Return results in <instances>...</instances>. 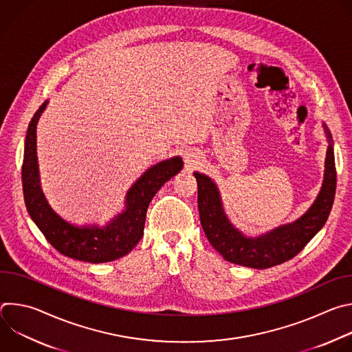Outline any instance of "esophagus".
Masks as SVG:
<instances>
[{"label": "esophagus", "mask_w": 352, "mask_h": 352, "mask_svg": "<svg viewBox=\"0 0 352 352\" xmlns=\"http://www.w3.org/2000/svg\"><path fill=\"white\" fill-rule=\"evenodd\" d=\"M184 163L188 170H192L199 164V156L195 152H190L189 150V152H185V155H184Z\"/></svg>", "instance_id": "obj_1"}]
</instances>
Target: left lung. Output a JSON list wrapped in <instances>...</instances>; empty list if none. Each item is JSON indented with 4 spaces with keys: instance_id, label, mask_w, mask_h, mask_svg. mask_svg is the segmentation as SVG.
<instances>
[{
    "instance_id": "left-lung-1",
    "label": "left lung",
    "mask_w": 352,
    "mask_h": 352,
    "mask_svg": "<svg viewBox=\"0 0 352 352\" xmlns=\"http://www.w3.org/2000/svg\"><path fill=\"white\" fill-rule=\"evenodd\" d=\"M323 128L329 147L323 185L314 205L294 223L280 226L256 238L245 236L231 224L224 213L220 190L214 181L205 174L193 173L197 182L200 224L212 246L227 262L252 269L281 265L298 255L324 226L336 195V164L331 135L324 124Z\"/></svg>"
}]
</instances>
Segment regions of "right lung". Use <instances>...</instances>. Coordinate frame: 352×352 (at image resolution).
Returning a JSON list of instances; mask_svg holds the SVG:
<instances>
[{"label": "right lung", "mask_w": 352, "mask_h": 352, "mask_svg": "<svg viewBox=\"0 0 352 352\" xmlns=\"http://www.w3.org/2000/svg\"><path fill=\"white\" fill-rule=\"evenodd\" d=\"M47 103L44 102L33 116L25 139L22 186L28 213L45 239L60 254L89 263L120 259L128 255L140 241L148 204L157 190L182 170L184 162L179 156H175L144 171L126 193L125 210L117 214L107 226H74L52 209L40 186L36 126Z\"/></svg>", "instance_id": "add662e5"}]
</instances>
